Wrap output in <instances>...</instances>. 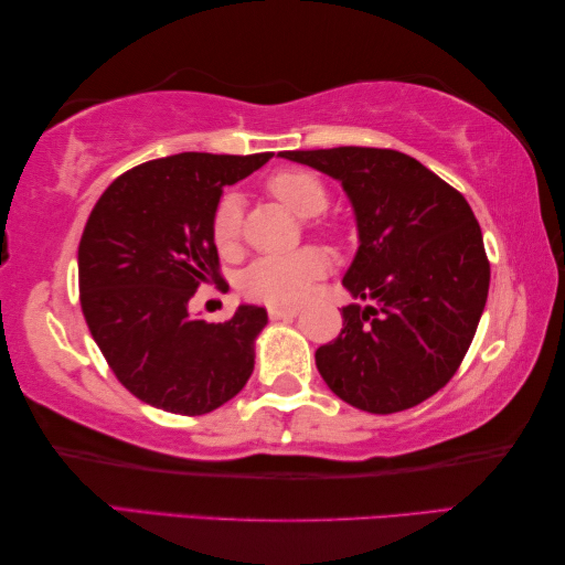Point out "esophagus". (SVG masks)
<instances>
[{"label":"esophagus","instance_id":"obj_1","mask_svg":"<svg viewBox=\"0 0 565 565\" xmlns=\"http://www.w3.org/2000/svg\"><path fill=\"white\" fill-rule=\"evenodd\" d=\"M298 312H300L298 308H277V305L267 308V316H270L273 320H292Z\"/></svg>","mask_w":565,"mask_h":565}]
</instances>
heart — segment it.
<instances>
[{
    "instance_id": "obj_1",
    "label": "heart",
    "mask_w": 565,
    "mask_h": 565,
    "mask_svg": "<svg viewBox=\"0 0 565 565\" xmlns=\"http://www.w3.org/2000/svg\"><path fill=\"white\" fill-rule=\"evenodd\" d=\"M267 190L275 200L300 217L320 215L328 207V188L312 172L285 170L277 172L267 182ZM239 225H243V212H239L237 198L227 195L220 200L212 217V239L227 253L237 245ZM328 260L318 247H300L290 255H267L247 265L239 277L243 292L247 298L260 300L267 305H292L298 302L318 277L326 275Z\"/></svg>"
}]
</instances>
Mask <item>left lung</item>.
<instances>
[{
  "label": "left lung",
  "mask_w": 565,
  "mask_h": 565,
  "mask_svg": "<svg viewBox=\"0 0 565 565\" xmlns=\"http://www.w3.org/2000/svg\"><path fill=\"white\" fill-rule=\"evenodd\" d=\"M343 182L360 247L343 277L367 305L316 350L322 381L353 408L387 415L428 401L463 363L491 285L483 235L456 188L381 147L280 152Z\"/></svg>",
  "instance_id": "1"
}]
</instances>
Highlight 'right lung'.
<instances>
[{
    "instance_id": "right-lung-1",
    "label": "right lung",
    "mask_w": 565,
    "mask_h": 565,
    "mask_svg": "<svg viewBox=\"0 0 565 565\" xmlns=\"http://www.w3.org/2000/svg\"><path fill=\"white\" fill-rule=\"evenodd\" d=\"M270 157H160L119 174L92 210L79 239L82 312L109 370L142 403L205 415L253 375L265 308L239 305L230 320L207 322L188 302L222 280L212 239L222 188Z\"/></svg>"
}]
</instances>
